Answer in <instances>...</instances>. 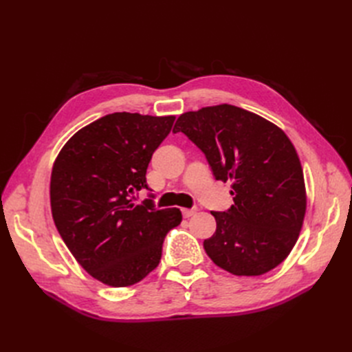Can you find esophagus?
<instances>
[{
  "label": "esophagus",
  "instance_id": "obj_1",
  "mask_svg": "<svg viewBox=\"0 0 352 352\" xmlns=\"http://www.w3.org/2000/svg\"><path fill=\"white\" fill-rule=\"evenodd\" d=\"M195 211H197V208H182V214H184V217H190L195 214Z\"/></svg>",
  "mask_w": 352,
  "mask_h": 352
}]
</instances>
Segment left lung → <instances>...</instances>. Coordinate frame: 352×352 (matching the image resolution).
I'll return each mask as SVG.
<instances>
[{"label": "left lung", "mask_w": 352, "mask_h": 352, "mask_svg": "<svg viewBox=\"0 0 352 352\" xmlns=\"http://www.w3.org/2000/svg\"><path fill=\"white\" fill-rule=\"evenodd\" d=\"M204 153L217 180L232 182L233 204L211 211L217 228L204 241L212 263L236 276L279 265L300 236L307 197L300 158L278 126L235 105L188 111L176 120Z\"/></svg>", "instance_id": "left-lung-1"}]
</instances>
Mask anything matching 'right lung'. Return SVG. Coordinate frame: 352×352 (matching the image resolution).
Returning <instances> with one entry per match:
<instances>
[{"label":"right lung","instance_id":"add662e5","mask_svg":"<svg viewBox=\"0 0 352 352\" xmlns=\"http://www.w3.org/2000/svg\"><path fill=\"white\" fill-rule=\"evenodd\" d=\"M175 116L113 113L82 127L52 166L50 198L60 236L92 278L114 287L135 285L162 260L179 208L135 204L146 168L172 131ZM153 198V195H150Z\"/></svg>","mask_w":352,"mask_h":352}]
</instances>
